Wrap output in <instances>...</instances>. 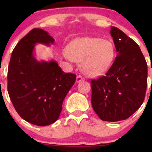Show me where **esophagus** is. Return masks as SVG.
<instances>
[{"instance_id": "esophagus-1", "label": "esophagus", "mask_w": 152, "mask_h": 152, "mask_svg": "<svg viewBox=\"0 0 152 152\" xmlns=\"http://www.w3.org/2000/svg\"><path fill=\"white\" fill-rule=\"evenodd\" d=\"M83 80H84L83 76H81V75H78V76H76V82H77V83H79V82H82V81Z\"/></svg>"}]
</instances>
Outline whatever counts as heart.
<instances>
[{
	"mask_svg": "<svg viewBox=\"0 0 152 152\" xmlns=\"http://www.w3.org/2000/svg\"><path fill=\"white\" fill-rule=\"evenodd\" d=\"M66 56L71 60L82 62L81 69L87 76L98 77L105 74L115 56L113 42L99 37L78 38L66 48Z\"/></svg>",
	"mask_w": 152,
	"mask_h": 152,
	"instance_id": "obj_1",
	"label": "heart"
}]
</instances>
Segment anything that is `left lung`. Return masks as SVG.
I'll return each instance as SVG.
<instances>
[{
    "label": "left lung",
    "mask_w": 152,
    "mask_h": 152,
    "mask_svg": "<svg viewBox=\"0 0 152 152\" xmlns=\"http://www.w3.org/2000/svg\"><path fill=\"white\" fill-rule=\"evenodd\" d=\"M117 56L105 76L90 82L91 103L102 121L126 120L142 105L147 87V63L139 45L112 27Z\"/></svg>",
    "instance_id": "8db88e82"
}]
</instances>
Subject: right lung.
<instances>
[{
	"instance_id": "right-lung-1",
	"label": "right lung",
	"mask_w": 152,
	"mask_h": 152,
	"mask_svg": "<svg viewBox=\"0 0 152 152\" xmlns=\"http://www.w3.org/2000/svg\"><path fill=\"white\" fill-rule=\"evenodd\" d=\"M54 39L41 28H34L18 42L8 68V93L19 115L27 122L45 126L59 117L62 103L76 75L64 73L55 61L39 62L35 44H53Z\"/></svg>"
}]
</instances>
